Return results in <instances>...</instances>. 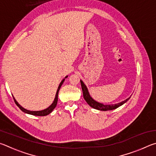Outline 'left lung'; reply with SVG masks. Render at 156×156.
Listing matches in <instances>:
<instances>
[{"instance_id": "left-lung-1", "label": "left lung", "mask_w": 156, "mask_h": 156, "mask_svg": "<svg viewBox=\"0 0 156 156\" xmlns=\"http://www.w3.org/2000/svg\"><path fill=\"white\" fill-rule=\"evenodd\" d=\"M80 84H81V87H82V90H83V97L84 99L86 100V102H87V104L89 105V106L91 107L94 109H96L98 110H100V111H110V110H113L115 109H117L118 107H119L120 106H122V105H124L128 101L131 97L128 98L126 100H123V101L118 102V103L116 104H112V105H105L103 103H100V102L96 101L93 98H92L90 94L89 93L88 89L87 87V86L85 85V84L83 83V81L80 80Z\"/></svg>"}]
</instances>
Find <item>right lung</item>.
Masks as SVG:
<instances>
[{"instance_id": "right-lung-1", "label": "right lung", "mask_w": 156, "mask_h": 156, "mask_svg": "<svg viewBox=\"0 0 156 156\" xmlns=\"http://www.w3.org/2000/svg\"><path fill=\"white\" fill-rule=\"evenodd\" d=\"M67 77H68V76H65V78L63 79V80L61 82H60V83L59 84L58 87V89H57L56 94V96H55V98L54 100V101H53L52 104L50 105V106H49L48 107H47V108H46V109H44L43 110H41V111H30V110H27V109H25L24 107H23L20 104H18V102L16 101V100L14 98V96H13V98H14L15 103L16 104L17 106L20 108V109L21 111H23V112H25L26 113H28V114L33 115H37V116H45V115H49V113H51L53 112V110L55 109V107H56L57 102H58V91L60 90V87H61L62 83H64L65 78H67Z\"/></svg>"}]
</instances>
